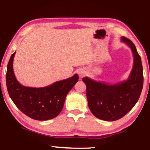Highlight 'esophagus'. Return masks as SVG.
<instances>
[{"label": "esophagus", "instance_id": "1", "mask_svg": "<svg viewBox=\"0 0 150 150\" xmlns=\"http://www.w3.org/2000/svg\"><path fill=\"white\" fill-rule=\"evenodd\" d=\"M78 74H79L80 78H82L86 74V71H84V70H80V71H79V72H78Z\"/></svg>", "mask_w": 150, "mask_h": 150}]
</instances>
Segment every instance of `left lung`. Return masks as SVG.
Returning a JSON list of instances; mask_svg holds the SVG:
<instances>
[{"mask_svg":"<svg viewBox=\"0 0 150 150\" xmlns=\"http://www.w3.org/2000/svg\"><path fill=\"white\" fill-rule=\"evenodd\" d=\"M121 41L131 48L134 58L133 67L127 80L107 84L88 77L82 78L86 86L89 109L101 120L113 121L122 118L133 109L142 93L144 75L141 57L130 40L122 37Z\"/></svg>","mask_w":150,"mask_h":150,"instance_id":"8db88e82","label":"left lung"}]
</instances>
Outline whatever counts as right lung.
Listing matches in <instances>:
<instances>
[{
	"mask_svg": "<svg viewBox=\"0 0 150 150\" xmlns=\"http://www.w3.org/2000/svg\"><path fill=\"white\" fill-rule=\"evenodd\" d=\"M15 53L10 57L6 74V87L11 98L18 109L30 118L38 121L55 118L63 109L68 93L78 81V75L43 88L24 86L14 74L13 64Z\"/></svg>",
	"mask_w": 150,
	"mask_h": 150,
	"instance_id": "1",
	"label": "right lung"
}]
</instances>
